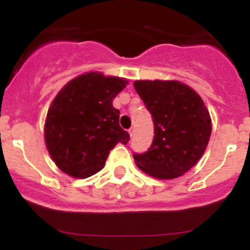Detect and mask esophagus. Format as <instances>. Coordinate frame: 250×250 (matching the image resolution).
<instances>
[{"label": "esophagus", "mask_w": 250, "mask_h": 250, "mask_svg": "<svg viewBox=\"0 0 250 250\" xmlns=\"http://www.w3.org/2000/svg\"><path fill=\"white\" fill-rule=\"evenodd\" d=\"M128 133H129V135H130V137H133L134 136V133H135V129L134 128H130L128 130Z\"/></svg>", "instance_id": "esophagus-1"}]
</instances>
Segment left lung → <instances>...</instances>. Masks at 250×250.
<instances>
[{"label": "left lung", "instance_id": "obj_1", "mask_svg": "<svg viewBox=\"0 0 250 250\" xmlns=\"http://www.w3.org/2000/svg\"><path fill=\"white\" fill-rule=\"evenodd\" d=\"M134 87L154 122L150 148L134 154L137 167L163 180L187 173L210 139L211 120L202 99L179 81H135Z\"/></svg>", "mask_w": 250, "mask_h": 250}]
</instances>
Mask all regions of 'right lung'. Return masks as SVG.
Wrapping results in <instances>:
<instances>
[{"mask_svg": "<svg viewBox=\"0 0 250 250\" xmlns=\"http://www.w3.org/2000/svg\"><path fill=\"white\" fill-rule=\"evenodd\" d=\"M127 84L125 79L90 71L59 91L48 110L44 139L63 173L77 179L91 176L104 167L117 143L127 145L129 134L113 107L114 97Z\"/></svg>", "mask_w": 250, "mask_h": 250, "instance_id": "1", "label": "right lung"}]
</instances>
